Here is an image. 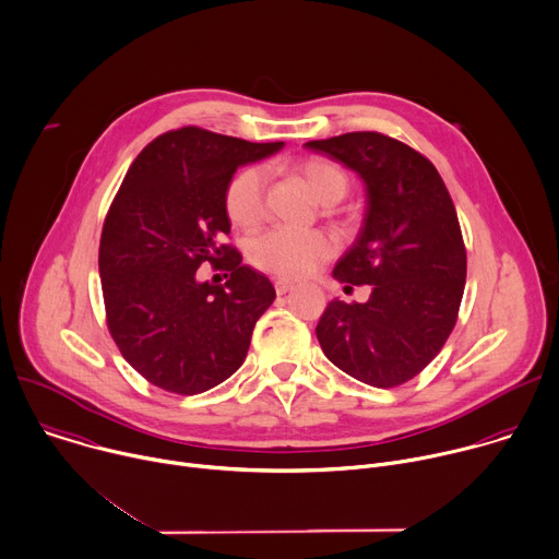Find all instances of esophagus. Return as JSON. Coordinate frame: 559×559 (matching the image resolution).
Segmentation results:
<instances>
[{"instance_id":"obj_1","label":"esophagus","mask_w":559,"mask_h":559,"mask_svg":"<svg viewBox=\"0 0 559 559\" xmlns=\"http://www.w3.org/2000/svg\"><path fill=\"white\" fill-rule=\"evenodd\" d=\"M274 289H276L278 296H283V294H287L289 289H294V283H289V281H285V278H278V281L274 283Z\"/></svg>"}]
</instances>
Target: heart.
Here are the masks:
<instances>
[{
    "label": "heart",
    "instance_id": "heart-1",
    "mask_svg": "<svg viewBox=\"0 0 559 559\" xmlns=\"http://www.w3.org/2000/svg\"><path fill=\"white\" fill-rule=\"evenodd\" d=\"M294 170L309 186L313 198L324 206L340 202L348 191L346 173L324 157L300 159L296 162ZM265 191L267 173L263 166L250 164L239 168L228 179L224 193L228 219L243 230L257 228L265 217ZM333 250V239L322 230L274 228L250 241L248 257L254 267L267 274L281 278H302L322 265Z\"/></svg>",
    "mask_w": 559,
    "mask_h": 559
}]
</instances>
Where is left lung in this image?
<instances>
[{
  "instance_id": "obj_1",
  "label": "left lung",
  "mask_w": 559,
  "mask_h": 559,
  "mask_svg": "<svg viewBox=\"0 0 559 559\" xmlns=\"http://www.w3.org/2000/svg\"><path fill=\"white\" fill-rule=\"evenodd\" d=\"M307 146L353 168L368 202L333 276L346 287L370 285V296L333 298L316 326L318 342L346 376L376 389L402 386L439 355L459 318L467 254L456 209L435 164L391 135L353 131Z\"/></svg>"
}]
</instances>
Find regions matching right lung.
Returning <instances> with one entry per match:
<instances>
[{
  "label": "right lung",
  "mask_w": 559,
  "mask_h": 559,
  "mask_svg": "<svg viewBox=\"0 0 559 559\" xmlns=\"http://www.w3.org/2000/svg\"><path fill=\"white\" fill-rule=\"evenodd\" d=\"M281 146L181 127L157 135L129 166L103 224L98 270L107 329L153 386L198 395L243 364L276 292L224 243V193L241 164ZM202 262L228 269L227 285L202 284Z\"/></svg>",
  "instance_id": "add662e5"
}]
</instances>
